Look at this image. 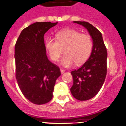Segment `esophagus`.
Segmentation results:
<instances>
[{"mask_svg": "<svg viewBox=\"0 0 126 126\" xmlns=\"http://www.w3.org/2000/svg\"><path fill=\"white\" fill-rule=\"evenodd\" d=\"M61 74H64V73H65V71H64V69H61Z\"/></svg>", "mask_w": 126, "mask_h": 126, "instance_id": "esophagus-1", "label": "esophagus"}]
</instances>
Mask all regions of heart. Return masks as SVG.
I'll return each instance as SVG.
<instances>
[{
  "label": "heart",
  "mask_w": 126,
  "mask_h": 126,
  "mask_svg": "<svg viewBox=\"0 0 126 126\" xmlns=\"http://www.w3.org/2000/svg\"><path fill=\"white\" fill-rule=\"evenodd\" d=\"M45 47L51 59L55 62L59 61L65 49V55L61 64L64 67H69L75 63L79 65L87 61L92 52L93 41L88 34L69 29L59 32L56 40L51 38L47 39Z\"/></svg>",
  "instance_id": "heart-1"
}]
</instances>
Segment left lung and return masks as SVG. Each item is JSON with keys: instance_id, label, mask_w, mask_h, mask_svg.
<instances>
[{"instance_id": "1", "label": "left lung", "mask_w": 126, "mask_h": 126, "mask_svg": "<svg viewBox=\"0 0 126 126\" xmlns=\"http://www.w3.org/2000/svg\"><path fill=\"white\" fill-rule=\"evenodd\" d=\"M88 30L93 41L91 55L78 69L71 72L73 84L71 92L76 99L81 101L94 97L104 83L107 74V52L102 34L92 24L85 21H74Z\"/></svg>"}]
</instances>
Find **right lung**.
<instances>
[{"label":"right lung","instance_id":"1","mask_svg":"<svg viewBox=\"0 0 126 126\" xmlns=\"http://www.w3.org/2000/svg\"><path fill=\"white\" fill-rule=\"evenodd\" d=\"M57 23H33L22 31L16 43L17 84L24 96L34 104H45L52 100L55 81L61 76L59 67L48 59L43 38Z\"/></svg>","mask_w":126,"mask_h":126}]
</instances>
